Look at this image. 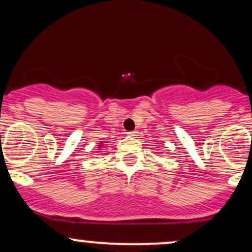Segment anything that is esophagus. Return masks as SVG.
Masks as SVG:
<instances>
[{
    "mask_svg": "<svg viewBox=\"0 0 252 252\" xmlns=\"http://www.w3.org/2000/svg\"><path fill=\"white\" fill-rule=\"evenodd\" d=\"M126 135H128L129 137H136V136H137V131H128Z\"/></svg>",
    "mask_w": 252,
    "mask_h": 252,
    "instance_id": "34e87169",
    "label": "esophagus"
}]
</instances>
